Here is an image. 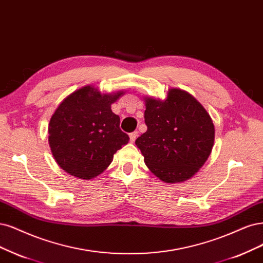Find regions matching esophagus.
<instances>
[{"instance_id": "34e87169", "label": "esophagus", "mask_w": 263, "mask_h": 263, "mask_svg": "<svg viewBox=\"0 0 263 263\" xmlns=\"http://www.w3.org/2000/svg\"><path fill=\"white\" fill-rule=\"evenodd\" d=\"M137 136H138V132H137V130L134 132V133H132V134L129 135V138H130V142H132V143H134V142H135L136 138H137Z\"/></svg>"}]
</instances>
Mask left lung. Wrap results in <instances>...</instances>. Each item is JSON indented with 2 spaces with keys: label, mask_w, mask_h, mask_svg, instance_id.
I'll use <instances>...</instances> for the list:
<instances>
[{
  "label": "left lung",
  "mask_w": 263,
  "mask_h": 263,
  "mask_svg": "<svg viewBox=\"0 0 263 263\" xmlns=\"http://www.w3.org/2000/svg\"><path fill=\"white\" fill-rule=\"evenodd\" d=\"M147 132L136 140L151 173L164 183H183L211 155L215 129L202 104L185 90L170 88L164 100L143 97Z\"/></svg>",
  "instance_id": "left-lung-1"
}]
</instances>
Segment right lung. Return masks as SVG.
<instances>
[{
  "instance_id": "add662e5",
  "label": "right lung",
  "mask_w": 263,
  "mask_h": 263,
  "mask_svg": "<svg viewBox=\"0 0 263 263\" xmlns=\"http://www.w3.org/2000/svg\"><path fill=\"white\" fill-rule=\"evenodd\" d=\"M125 90L101 93L93 85L68 95L49 123V146L59 166L79 179H92L111 164L114 155L129 141L120 128L111 105Z\"/></svg>"
}]
</instances>
